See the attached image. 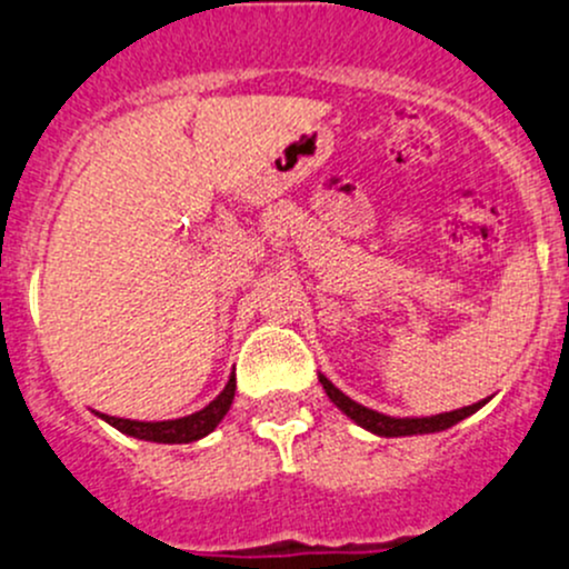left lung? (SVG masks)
I'll return each instance as SVG.
<instances>
[{
    "label": "left lung",
    "instance_id": "left-lung-1",
    "mask_svg": "<svg viewBox=\"0 0 569 569\" xmlns=\"http://www.w3.org/2000/svg\"><path fill=\"white\" fill-rule=\"evenodd\" d=\"M320 382H322V388H326L328 399H331L333 405L347 415V418L356 420L360 429L377 433V437H412V433L445 431V429H450V426L461 423V420L469 418V415L478 412V409L488 401V399H482V401H478V405L453 409V412H439V415H431V418H390V415H382V412H377V409H369V407L358 405V401H352L350 396L341 393V390L336 388V385L328 380L326 375H320Z\"/></svg>",
    "mask_w": 569,
    "mask_h": 569
}]
</instances>
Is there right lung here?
<instances>
[{
  "mask_svg": "<svg viewBox=\"0 0 569 569\" xmlns=\"http://www.w3.org/2000/svg\"><path fill=\"white\" fill-rule=\"evenodd\" d=\"M236 396V375H230L228 385H224L222 393L206 405L198 412L187 415V418L176 420H130V418H113V415L94 412L97 418H102L106 423H111L113 429H119L127 437L143 439V442H162V445H187L198 442L206 433H211L222 423V418L228 415L230 405H233Z\"/></svg>",
  "mask_w": 569,
  "mask_h": 569,
  "instance_id": "obj_1",
  "label": "right lung"
}]
</instances>
